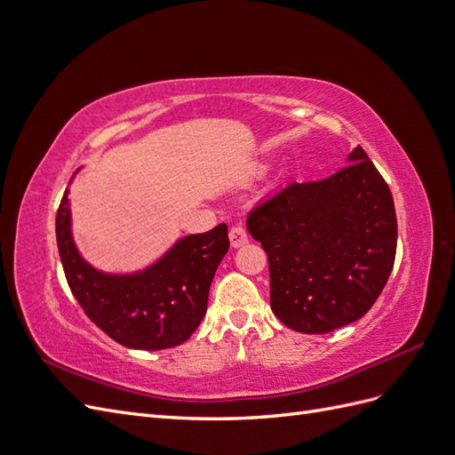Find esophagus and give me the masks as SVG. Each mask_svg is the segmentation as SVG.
Returning a JSON list of instances; mask_svg holds the SVG:
<instances>
[{
	"label": "esophagus",
	"instance_id": "esophagus-1",
	"mask_svg": "<svg viewBox=\"0 0 455 455\" xmlns=\"http://www.w3.org/2000/svg\"><path fill=\"white\" fill-rule=\"evenodd\" d=\"M229 241L233 249H239V246L249 243V233H246L243 224H235L229 229Z\"/></svg>",
	"mask_w": 455,
	"mask_h": 455
}]
</instances>
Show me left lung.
<instances>
[{"label": "left lung", "instance_id": "left-lung-1", "mask_svg": "<svg viewBox=\"0 0 455 455\" xmlns=\"http://www.w3.org/2000/svg\"><path fill=\"white\" fill-rule=\"evenodd\" d=\"M349 161L324 180L284 186L246 218L267 254L271 309L296 332L359 321L393 271L391 189L361 146Z\"/></svg>", "mask_w": 455, "mask_h": 455}]
</instances>
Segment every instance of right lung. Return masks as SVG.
<instances>
[{
    "label": "right lung",
    "instance_id": "right-lung-1",
    "mask_svg": "<svg viewBox=\"0 0 455 455\" xmlns=\"http://www.w3.org/2000/svg\"><path fill=\"white\" fill-rule=\"evenodd\" d=\"M57 244L68 286L89 319L121 346L159 351L196 332L229 237L228 226L220 224L180 239L142 273L104 275L76 251L66 189L57 212Z\"/></svg>",
    "mask_w": 455,
    "mask_h": 455
}]
</instances>
